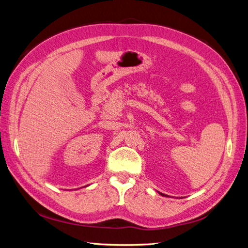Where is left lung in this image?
<instances>
[{
  "label": "left lung",
  "instance_id": "obj_1",
  "mask_svg": "<svg viewBox=\"0 0 248 248\" xmlns=\"http://www.w3.org/2000/svg\"><path fill=\"white\" fill-rule=\"evenodd\" d=\"M160 194H161V196H164V194H163V193H160Z\"/></svg>",
  "mask_w": 248,
  "mask_h": 248
}]
</instances>
